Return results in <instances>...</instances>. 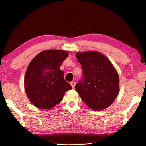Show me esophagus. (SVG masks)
Returning <instances> with one entry per match:
<instances>
[{
    "label": "esophagus",
    "instance_id": "obj_1",
    "mask_svg": "<svg viewBox=\"0 0 146 146\" xmlns=\"http://www.w3.org/2000/svg\"><path fill=\"white\" fill-rule=\"evenodd\" d=\"M70 85H71V86H72V88H73L74 87H75V85H76V83H75V82H71L70 83Z\"/></svg>",
    "mask_w": 146,
    "mask_h": 146
}]
</instances>
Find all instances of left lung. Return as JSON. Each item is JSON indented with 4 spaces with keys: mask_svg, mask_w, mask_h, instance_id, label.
Masks as SVG:
<instances>
[{
    "mask_svg": "<svg viewBox=\"0 0 146 146\" xmlns=\"http://www.w3.org/2000/svg\"><path fill=\"white\" fill-rule=\"evenodd\" d=\"M76 58L83 72L75 88L83 102L94 110L109 107L119 90V75L112 64L97 51L77 52Z\"/></svg>",
    "mask_w": 146,
    "mask_h": 146,
    "instance_id": "8db88e82",
    "label": "left lung"
}]
</instances>
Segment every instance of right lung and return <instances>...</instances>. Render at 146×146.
Listing matches in <instances>:
<instances>
[{"instance_id": "1", "label": "right lung", "mask_w": 146, "mask_h": 146, "mask_svg": "<svg viewBox=\"0 0 146 146\" xmlns=\"http://www.w3.org/2000/svg\"><path fill=\"white\" fill-rule=\"evenodd\" d=\"M68 52L48 50L40 52L30 62L24 78L27 97L36 107L50 109L60 103L71 86L60 70Z\"/></svg>"}]
</instances>
